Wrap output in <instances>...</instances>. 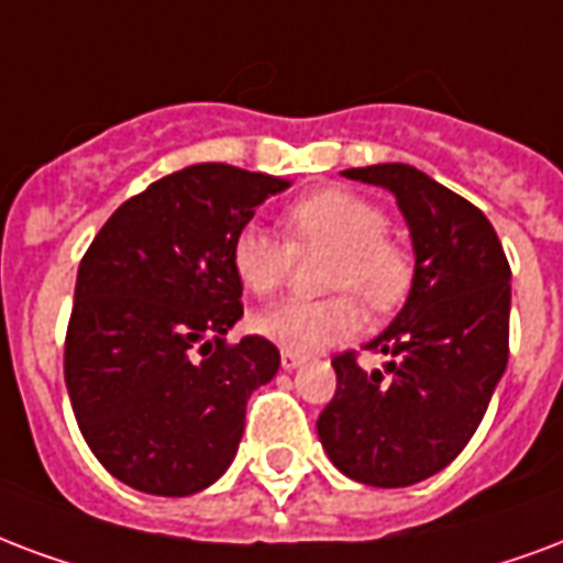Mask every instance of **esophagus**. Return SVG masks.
I'll return each instance as SVG.
<instances>
[{
  "label": "esophagus",
  "instance_id": "34e87169",
  "mask_svg": "<svg viewBox=\"0 0 563 563\" xmlns=\"http://www.w3.org/2000/svg\"><path fill=\"white\" fill-rule=\"evenodd\" d=\"M300 363H303V354H298V351H280V366L283 368H298Z\"/></svg>",
  "mask_w": 563,
  "mask_h": 563
}]
</instances>
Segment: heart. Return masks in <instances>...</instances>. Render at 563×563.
<instances>
[{
	"mask_svg": "<svg viewBox=\"0 0 563 563\" xmlns=\"http://www.w3.org/2000/svg\"><path fill=\"white\" fill-rule=\"evenodd\" d=\"M295 251H333L321 300H283L251 319L253 330L286 351L342 345L363 330L364 300L372 312L401 307L413 286V253L386 233V212L372 197L349 188H321L286 209ZM291 247L260 224L239 227L230 244V268L244 289L265 298L280 289L291 268Z\"/></svg>",
	"mask_w": 563,
	"mask_h": 563,
	"instance_id": "b5f03b06",
	"label": "heart"
}]
</instances>
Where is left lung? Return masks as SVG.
I'll return each mask as SVG.
<instances>
[{
	"label": "left lung",
	"instance_id": "1",
	"mask_svg": "<svg viewBox=\"0 0 563 563\" xmlns=\"http://www.w3.org/2000/svg\"><path fill=\"white\" fill-rule=\"evenodd\" d=\"M342 174L396 195L416 274L405 310L366 345L393 354L389 377L363 372L357 351L336 354V393L319 437L354 482L410 487L463 452L505 375L510 265L482 209L422 170L389 162Z\"/></svg>",
	"mask_w": 563,
	"mask_h": 563
}]
</instances>
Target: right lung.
I'll use <instances>...</instances> for the list:
<instances>
[{
	"label": "right lung",
	"mask_w": 563,
	"mask_h": 563,
	"mask_svg": "<svg viewBox=\"0 0 563 563\" xmlns=\"http://www.w3.org/2000/svg\"><path fill=\"white\" fill-rule=\"evenodd\" d=\"M286 179L203 162L150 183L102 224L76 277L64 380L85 443L141 493L191 496L233 463L244 410L280 366L242 319L230 244Z\"/></svg>",
	"instance_id": "1"
}]
</instances>
